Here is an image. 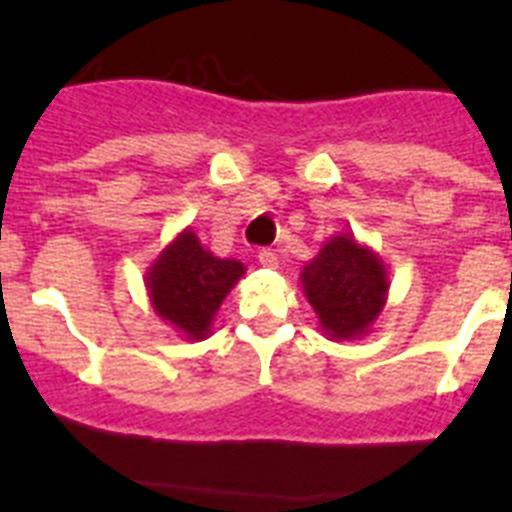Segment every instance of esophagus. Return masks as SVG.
I'll list each match as a JSON object with an SVG mask.
<instances>
[{
    "mask_svg": "<svg viewBox=\"0 0 512 512\" xmlns=\"http://www.w3.org/2000/svg\"><path fill=\"white\" fill-rule=\"evenodd\" d=\"M259 264L264 266V269H277V266H279L277 253L271 251V248H261V251H259Z\"/></svg>",
    "mask_w": 512,
    "mask_h": 512,
    "instance_id": "1",
    "label": "esophagus"
}]
</instances>
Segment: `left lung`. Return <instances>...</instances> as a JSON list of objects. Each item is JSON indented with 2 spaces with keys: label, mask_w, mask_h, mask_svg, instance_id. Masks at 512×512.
Returning <instances> with one entry per match:
<instances>
[{
  "label": "left lung",
  "mask_w": 512,
  "mask_h": 512,
  "mask_svg": "<svg viewBox=\"0 0 512 512\" xmlns=\"http://www.w3.org/2000/svg\"><path fill=\"white\" fill-rule=\"evenodd\" d=\"M300 284L330 341H359L372 333L390 292L384 261L354 233L333 235L305 264Z\"/></svg>",
  "instance_id": "left-lung-1"
}]
</instances>
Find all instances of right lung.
Listing matches in <instances>:
<instances>
[{"mask_svg":"<svg viewBox=\"0 0 512 512\" xmlns=\"http://www.w3.org/2000/svg\"><path fill=\"white\" fill-rule=\"evenodd\" d=\"M243 274L241 261L220 259L202 246L192 228H184L148 266L143 282L158 318L187 341H202Z\"/></svg>","mask_w":512,"mask_h":512,"instance_id":"1","label":"right lung"}]
</instances>
